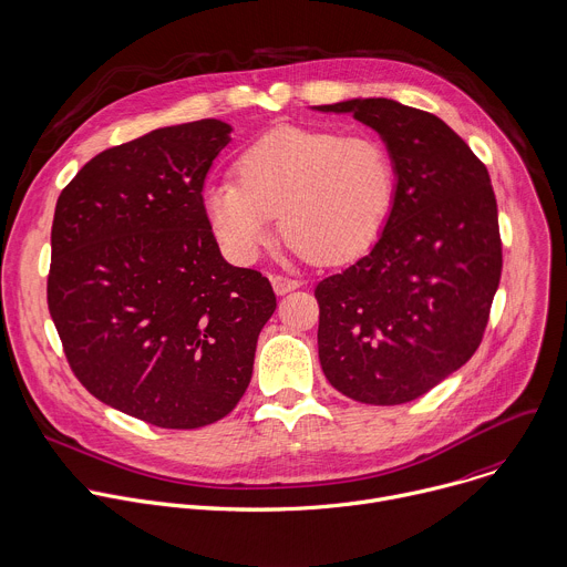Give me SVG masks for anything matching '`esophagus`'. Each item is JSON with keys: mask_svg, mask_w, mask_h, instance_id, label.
I'll use <instances>...</instances> for the list:
<instances>
[{"mask_svg": "<svg viewBox=\"0 0 567 567\" xmlns=\"http://www.w3.org/2000/svg\"><path fill=\"white\" fill-rule=\"evenodd\" d=\"M270 281H272V288H275V292H277V295H286V292H290V290H295V288H299V286H301L297 279L281 277V275H272V277H270Z\"/></svg>", "mask_w": 567, "mask_h": 567, "instance_id": "esophagus-1", "label": "esophagus"}]
</instances>
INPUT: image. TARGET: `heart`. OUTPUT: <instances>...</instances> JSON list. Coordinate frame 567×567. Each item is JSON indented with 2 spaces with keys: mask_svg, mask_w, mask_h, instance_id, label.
I'll list each match as a JSON object with an SVG mask.
<instances>
[{
  "mask_svg": "<svg viewBox=\"0 0 567 567\" xmlns=\"http://www.w3.org/2000/svg\"><path fill=\"white\" fill-rule=\"evenodd\" d=\"M237 183L203 192V212L223 250L252 264L272 244V216L288 244L317 264H344L378 239L393 207L395 174L371 136L277 127L235 163Z\"/></svg>",
  "mask_w": 567,
  "mask_h": 567,
  "instance_id": "1",
  "label": "heart"
}]
</instances>
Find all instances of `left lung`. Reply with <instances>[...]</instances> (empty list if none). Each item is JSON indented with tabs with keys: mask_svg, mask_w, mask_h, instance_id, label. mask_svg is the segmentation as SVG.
<instances>
[{
	"mask_svg": "<svg viewBox=\"0 0 567 567\" xmlns=\"http://www.w3.org/2000/svg\"><path fill=\"white\" fill-rule=\"evenodd\" d=\"M315 109L353 113L375 130L398 178L373 250L315 288L319 362L351 400L404 404L458 371L483 342L503 270L489 172L429 111L389 97Z\"/></svg>",
	"mask_w": 567,
	"mask_h": 567,
	"instance_id": "obj_1",
	"label": "left lung"
}]
</instances>
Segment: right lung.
<instances>
[{"label": "right lung", "mask_w": 567, "mask_h": 567, "mask_svg": "<svg viewBox=\"0 0 567 567\" xmlns=\"http://www.w3.org/2000/svg\"><path fill=\"white\" fill-rule=\"evenodd\" d=\"M233 127L154 130L91 158L62 189L51 230L49 312L100 402L163 429H198L244 398L270 281L220 257L203 212Z\"/></svg>", "instance_id": "1"}]
</instances>
